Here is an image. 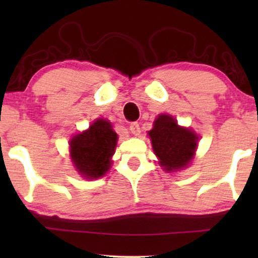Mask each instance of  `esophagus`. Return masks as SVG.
<instances>
[{
  "label": "esophagus",
  "mask_w": 258,
  "mask_h": 258,
  "mask_svg": "<svg viewBox=\"0 0 258 258\" xmlns=\"http://www.w3.org/2000/svg\"><path fill=\"white\" fill-rule=\"evenodd\" d=\"M129 130H130V133H132L133 135H135V136H139L141 134L140 124L137 122H133L132 124L129 125Z\"/></svg>",
  "instance_id": "34e87169"
}]
</instances>
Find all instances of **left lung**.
<instances>
[{
	"mask_svg": "<svg viewBox=\"0 0 258 258\" xmlns=\"http://www.w3.org/2000/svg\"><path fill=\"white\" fill-rule=\"evenodd\" d=\"M158 164L168 172L182 170L194 158L199 136L191 129L179 126L170 115L161 114L148 133Z\"/></svg>",
	"mask_w": 258,
	"mask_h": 258,
	"instance_id": "1",
	"label": "left lung"
}]
</instances>
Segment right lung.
Here are the masks:
<instances>
[{
    "label": "right lung",
    "instance_id": "right-lung-1",
    "mask_svg": "<svg viewBox=\"0 0 258 258\" xmlns=\"http://www.w3.org/2000/svg\"><path fill=\"white\" fill-rule=\"evenodd\" d=\"M117 144V134L107 119L98 118L86 132L69 141L70 158L76 170L87 179L105 175L111 167V157Z\"/></svg>",
    "mask_w": 258,
    "mask_h": 258
}]
</instances>
